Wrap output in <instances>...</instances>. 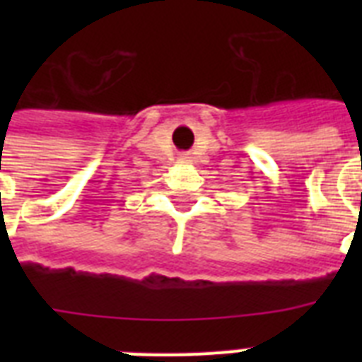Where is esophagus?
Segmentation results:
<instances>
[{
  "instance_id": "34e87169",
  "label": "esophagus",
  "mask_w": 362,
  "mask_h": 362,
  "mask_svg": "<svg viewBox=\"0 0 362 362\" xmlns=\"http://www.w3.org/2000/svg\"><path fill=\"white\" fill-rule=\"evenodd\" d=\"M178 161H180V163H184V165H187V163H192L193 158L189 156V153H180V156H178Z\"/></svg>"
}]
</instances>
